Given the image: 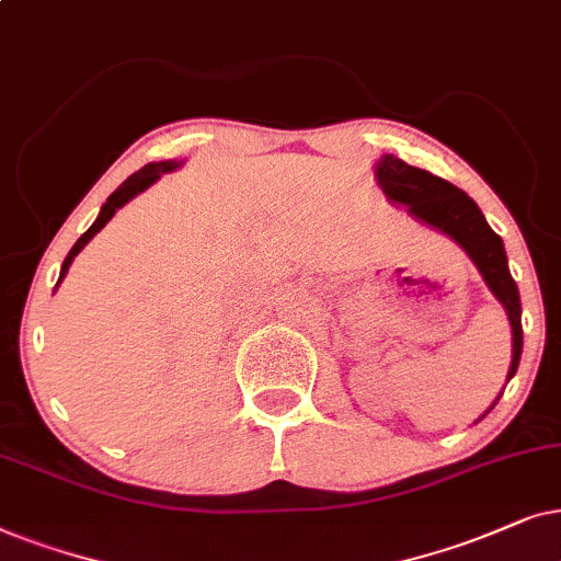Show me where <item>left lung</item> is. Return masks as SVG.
<instances>
[{"label":"left lung","mask_w":561,"mask_h":561,"mask_svg":"<svg viewBox=\"0 0 561 561\" xmlns=\"http://www.w3.org/2000/svg\"><path fill=\"white\" fill-rule=\"evenodd\" d=\"M375 179L382 186L387 203L408 207V215H413L417 222L451 238L472 259L477 272L482 274L484 285L505 308L513 333L511 369H507L505 377L507 385L515 371H518L520 351H524V328H520V295L511 276V268H507L503 238L488 226L482 210L467 192H461L459 186L449 184L442 176H433L431 171L410 167L398 156H379V161L375 163ZM503 390H500L495 402L474 423H480L497 405V400L503 398Z\"/></svg>","instance_id":"8db88e82"}]
</instances>
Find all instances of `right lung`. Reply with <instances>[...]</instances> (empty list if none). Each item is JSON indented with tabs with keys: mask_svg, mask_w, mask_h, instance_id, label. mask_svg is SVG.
Instances as JSON below:
<instances>
[{
	"mask_svg": "<svg viewBox=\"0 0 561 561\" xmlns=\"http://www.w3.org/2000/svg\"><path fill=\"white\" fill-rule=\"evenodd\" d=\"M182 163H184V161H176V159H169V161H151V163H146L144 169H138L136 174H130L128 179H125V182L119 184L117 190L110 194L107 203L102 205V210H100V215H96V220L92 222V228H89L87 233L81 236L77 243H73V249L69 251V256L64 259V264H61V274H58V282H56V289H58V285H61V282H64V276L69 274L71 261L79 256V251L84 249V245H87L89 241H92V238H94L96 233H100V230H102L104 226H107V222L112 220V215H115L123 205H128L133 197H138L140 192H146L148 186L159 182L161 174H169V171H176L179 167H182Z\"/></svg>",
	"mask_w": 561,
	"mask_h": 561,
	"instance_id": "add662e5",
	"label": "right lung"
}]
</instances>
